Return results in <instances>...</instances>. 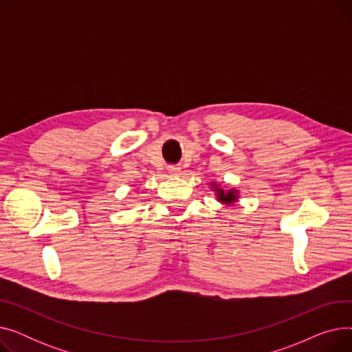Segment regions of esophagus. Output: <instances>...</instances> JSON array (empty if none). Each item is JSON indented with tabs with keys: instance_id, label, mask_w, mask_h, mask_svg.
I'll use <instances>...</instances> for the list:
<instances>
[{
	"instance_id": "esophagus-1",
	"label": "esophagus",
	"mask_w": 352,
	"mask_h": 352,
	"mask_svg": "<svg viewBox=\"0 0 352 352\" xmlns=\"http://www.w3.org/2000/svg\"><path fill=\"white\" fill-rule=\"evenodd\" d=\"M168 173H170L171 177H179L181 175V168H179V166L171 165V166H168Z\"/></svg>"
}]
</instances>
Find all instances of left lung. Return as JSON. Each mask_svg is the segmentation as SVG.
<instances>
[{"label":"left lung","instance_id":"left-lung-1","mask_svg":"<svg viewBox=\"0 0 352 352\" xmlns=\"http://www.w3.org/2000/svg\"><path fill=\"white\" fill-rule=\"evenodd\" d=\"M211 187H212V191L215 192L217 201L221 202V204L230 206V204H235V202L238 201V190H235V188L224 190L217 182H211Z\"/></svg>","mask_w":352,"mask_h":352}]
</instances>
